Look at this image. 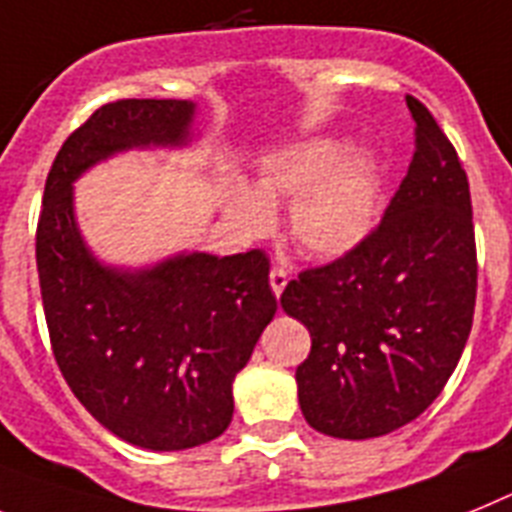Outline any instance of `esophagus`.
Wrapping results in <instances>:
<instances>
[{
	"label": "esophagus",
	"mask_w": 512,
	"mask_h": 512,
	"mask_svg": "<svg viewBox=\"0 0 512 512\" xmlns=\"http://www.w3.org/2000/svg\"><path fill=\"white\" fill-rule=\"evenodd\" d=\"M286 283H289V276H286V270H283V268H273V270H270V289H273V294L281 296L283 289H286Z\"/></svg>",
	"instance_id": "esophagus-1"
}]
</instances>
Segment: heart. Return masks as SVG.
Instances as JSON below:
<instances>
[{
    "label": "heart",
    "instance_id": "1",
    "mask_svg": "<svg viewBox=\"0 0 512 512\" xmlns=\"http://www.w3.org/2000/svg\"><path fill=\"white\" fill-rule=\"evenodd\" d=\"M294 244L312 257H343L372 234L380 210V174L364 150L336 137H309L270 153L247 187L223 197L226 216L247 236L263 234L273 208L289 203Z\"/></svg>",
    "mask_w": 512,
    "mask_h": 512
}]
</instances>
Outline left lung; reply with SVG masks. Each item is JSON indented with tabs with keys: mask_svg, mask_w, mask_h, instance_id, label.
<instances>
[{
	"mask_svg": "<svg viewBox=\"0 0 512 512\" xmlns=\"http://www.w3.org/2000/svg\"><path fill=\"white\" fill-rule=\"evenodd\" d=\"M406 103L416 150L380 226L336 263L299 273L281 296L312 338L296 367L304 419L341 440L414 422L450 380L474 322L466 171L427 106Z\"/></svg>",
	"mask_w": 512,
	"mask_h": 512,
	"instance_id": "8db88e82",
	"label": "left lung"
}]
</instances>
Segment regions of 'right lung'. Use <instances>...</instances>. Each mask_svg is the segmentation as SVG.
I'll list each match as a JSON object with an SVG mask.
<instances>
[{
	"label": "right lung",
	"instance_id": "add662e5",
	"mask_svg": "<svg viewBox=\"0 0 512 512\" xmlns=\"http://www.w3.org/2000/svg\"><path fill=\"white\" fill-rule=\"evenodd\" d=\"M197 106L106 103L77 127L46 176L36 263L51 349L75 398L124 442L187 450L234 416V377L276 315L265 252H179L148 268L101 263L75 218L88 169L127 150L192 143Z\"/></svg>",
	"mask_w": 512,
	"mask_h": 512
}]
</instances>
